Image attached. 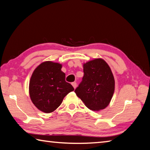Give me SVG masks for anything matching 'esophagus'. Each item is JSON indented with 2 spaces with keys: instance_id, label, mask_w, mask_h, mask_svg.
Returning <instances> with one entry per match:
<instances>
[{
  "instance_id": "esophagus-1",
  "label": "esophagus",
  "mask_w": 150,
  "mask_h": 150,
  "mask_svg": "<svg viewBox=\"0 0 150 150\" xmlns=\"http://www.w3.org/2000/svg\"><path fill=\"white\" fill-rule=\"evenodd\" d=\"M72 86L74 87V88L76 89V86H77V83H76V82H72Z\"/></svg>"
}]
</instances>
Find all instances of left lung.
I'll return each instance as SVG.
<instances>
[{
  "label": "left lung",
  "mask_w": 150,
  "mask_h": 150,
  "mask_svg": "<svg viewBox=\"0 0 150 150\" xmlns=\"http://www.w3.org/2000/svg\"><path fill=\"white\" fill-rule=\"evenodd\" d=\"M83 77L75 93L89 109L99 111L109 105L115 91V79L108 64L95 59L83 64Z\"/></svg>",
  "instance_id": "1"
}]
</instances>
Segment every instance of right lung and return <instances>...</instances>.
Listing matches in <instances>:
<instances>
[{
	"label": "right lung",
	"mask_w": 150,
	"mask_h": 150,
	"mask_svg": "<svg viewBox=\"0 0 150 150\" xmlns=\"http://www.w3.org/2000/svg\"><path fill=\"white\" fill-rule=\"evenodd\" d=\"M62 64L45 61L39 64L31 75L29 84L30 99L39 111L46 113L53 112L62 103L63 99L74 90L65 81Z\"/></svg>",
	"instance_id": "add662e5"
}]
</instances>
